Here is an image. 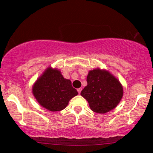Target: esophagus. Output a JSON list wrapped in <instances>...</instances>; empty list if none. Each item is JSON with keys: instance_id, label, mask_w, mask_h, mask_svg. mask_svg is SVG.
<instances>
[{"instance_id": "obj_1", "label": "esophagus", "mask_w": 153, "mask_h": 153, "mask_svg": "<svg viewBox=\"0 0 153 153\" xmlns=\"http://www.w3.org/2000/svg\"><path fill=\"white\" fill-rule=\"evenodd\" d=\"M77 90H78V93H81V90H82V89H81V88H78V89H77Z\"/></svg>"}]
</instances>
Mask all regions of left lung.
<instances>
[{"label": "left lung", "mask_w": 153, "mask_h": 153, "mask_svg": "<svg viewBox=\"0 0 153 153\" xmlns=\"http://www.w3.org/2000/svg\"><path fill=\"white\" fill-rule=\"evenodd\" d=\"M87 86L81 92L88 101L90 109L104 114L119 104L123 96V86L109 72L95 69L88 73Z\"/></svg>", "instance_id": "1"}]
</instances>
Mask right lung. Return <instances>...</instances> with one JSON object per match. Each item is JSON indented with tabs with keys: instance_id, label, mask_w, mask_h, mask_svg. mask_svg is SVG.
Returning <instances> with one entry per match:
<instances>
[{
	"instance_id": "1",
	"label": "right lung",
	"mask_w": 153,
	"mask_h": 153,
	"mask_svg": "<svg viewBox=\"0 0 153 153\" xmlns=\"http://www.w3.org/2000/svg\"><path fill=\"white\" fill-rule=\"evenodd\" d=\"M32 93L41 106L52 112L64 109L69 100L78 94L70 80L52 67L47 68L34 84Z\"/></svg>"
}]
</instances>
